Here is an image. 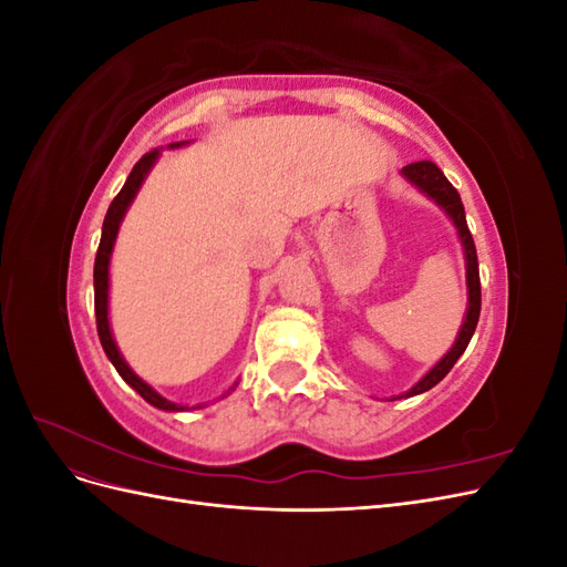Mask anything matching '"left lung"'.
<instances>
[{"label":"left lung","instance_id":"1","mask_svg":"<svg viewBox=\"0 0 567 567\" xmlns=\"http://www.w3.org/2000/svg\"><path fill=\"white\" fill-rule=\"evenodd\" d=\"M402 175L411 182L416 184L423 194L431 196L437 205H442L444 210H447V215L454 219V225L458 229V236H461V244H463V250H466V279H468V312H466V321H463L461 331H458V338L454 342V348L444 354L440 362L427 371L423 379L411 388L404 398H414V394H421L425 390H431L433 385H437L444 375H447L452 371V367L456 364V359L466 352L468 342L475 333V326H477V319H480V302H483V298H480V269H477V252H475V244H473V236H471V229L466 225V213H463V203H461V196L456 188L450 184V179L444 177L442 169L433 163V161H419V163H409L402 167Z\"/></svg>","mask_w":567,"mask_h":567}]
</instances>
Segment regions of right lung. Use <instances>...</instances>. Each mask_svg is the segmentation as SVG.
Masks as SVG:
<instances>
[{"instance_id": "obj_1", "label": "right lung", "mask_w": 567, "mask_h": 567, "mask_svg": "<svg viewBox=\"0 0 567 567\" xmlns=\"http://www.w3.org/2000/svg\"><path fill=\"white\" fill-rule=\"evenodd\" d=\"M156 158H158V148L144 153V156L140 158V163L132 167V173H130L125 186L120 188V194L109 205V213H106V219H104V229H101V241H99V250H96V260H94V312H96V331H99L101 346H104V352L109 354L115 371L123 375V381L127 385H132L136 392H140L148 404L158 406V409H165V411H182L184 409L182 404H175V402L161 398L156 390H153L151 385H146L140 379V375H136L125 364V359L120 357V352L115 348L113 336H111V326H109V262H111V250H113L117 227H120V221H123V215L127 210V205L132 203L136 192H140V186H142L146 173L151 169V165L156 163ZM194 409H200V404L194 406Z\"/></svg>"}]
</instances>
